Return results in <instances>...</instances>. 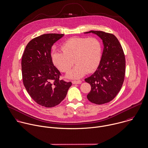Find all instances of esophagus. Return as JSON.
<instances>
[{"instance_id":"34e87169","label":"esophagus","mask_w":148,"mask_h":148,"mask_svg":"<svg viewBox=\"0 0 148 148\" xmlns=\"http://www.w3.org/2000/svg\"><path fill=\"white\" fill-rule=\"evenodd\" d=\"M72 84H81L82 81L81 80H73L72 82Z\"/></svg>"}]
</instances>
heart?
Masks as SVG:
<instances>
[{
  "label": "heart",
  "mask_w": 148,
  "mask_h": 148,
  "mask_svg": "<svg viewBox=\"0 0 148 148\" xmlns=\"http://www.w3.org/2000/svg\"><path fill=\"white\" fill-rule=\"evenodd\" d=\"M61 49L62 52L53 53L52 61L62 72L68 71L74 62L76 64L66 74L70 79H79L87 72H93L98 66L101 57V43L95 37L71 38L63 44Z\"/></svg>",
  "instance_id": "b5f03b06"
}]
</instances>
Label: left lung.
Listing matches in <instances>:
<instances>
[{"label": "left lung", "mask_w": 148, "mask_h": 148, "mask_svg": "<svg viewBox=\"0 0 148 148\" xmlns=\"http://www.w3.org/2000/svg\"><path fill=\"white\" fill-rule=\"evenodd\" d=\"M94 33L103 41L104 48L96 71L85 81L91 85L87 99L96 104L111 101L119 92L125 75V57L122 46L112 34L91 30L84 33Z\"/></svg>", "instance_id": "obj_1"}]
</instances>
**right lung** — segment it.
Listing matches in <instances>:
<instances>
[{
	"mask_svg": "<svg viewBox=\"0 0 148 148\" xmlns=\"http://www.w3.org/2000/svg\"><path fill=\"white\" fill-rule=\"evenodd\" d=\"M63 34H45L32 40L22 58L24 86L37 103L53 107L65 98L72 83L60 80L61 73L54 66L51 56L53 45Z\"/></svg>",
	"mask_w": 148,
	"mask_h": 148,
	"instance_id": "1",
	"label": "right lung"
}]
</instances>
